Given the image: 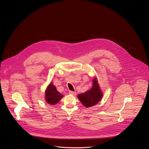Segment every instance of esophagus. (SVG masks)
I'll list each match as a JSON object with an SVG mask.
<instances>
[{
  "label": "esophagus",
  "mask_w": 149,
  "mask_h": 149,
  "mask_svg": "<svg viewBox=\"0 0 149 149\" xmlns=\"http://www.w3.org/2000/svg\"><path fill=\"white\" fill-rule=\"evenodd\" d=\"M69 94H71V95H76V92L72 91H69Z\"/></svg>",
  "instance_id": "1"
}]
</instances>
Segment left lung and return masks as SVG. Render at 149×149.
Masks as SVG:
<instances>
[{
	"label": "left lung",
	"instance_id": "left-lung-1",
	"mask_svg": "<svg viewBox=\"0 0 149 149\" xmlns=\"http://www.w3.org/2000/svg\"><path fill=\"white\" fill-rule=\"evenodd\" d=\"M102 93L100 89L97 79L95 77L93 80V87L91 90L80 94L77 97L86 107H91L100 101L102 97Z\"/></svg>",
	"mask_w": 149,
	"mask_h": 149
}]
</instances>
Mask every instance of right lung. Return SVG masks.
<instances>
[{
    "label": "right lung",
    "mask_w": 149,
    "mask_h": 149,
    "mask_svg": "<svg viewBox=\"0 0 149 149\" xmlns=\"http://www.w3.org/2000/svg\"><path fill=\"white\" fill-rule=\"evenodd\" d=\"M63 97L62 94L59 93L54 84L50 83L45 90V101L51 105L57 104L59 100Z\"/></svg>",
    "instance_id": "1"
}]
</instances>
